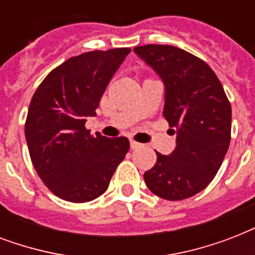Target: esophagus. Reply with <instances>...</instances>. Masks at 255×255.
Listing matches in <instances>:
<instances>
[{"label":"esophagus","mask_w":255,"mask_h":255,"mask_svg":"<svg viewBox=\"0 0 255 255\" xmlns=\"http://www.w3.org/2000/svg\"><path fill=\"white\" fill-rule=\"evenodd\" d=\"M141 147V144L137 143V141H135V140H131V148L132 149H136V148H140Z\"/></svg>","instance_id":"34e87169"}]
</instances>
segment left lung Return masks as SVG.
Masks as SVG:
<instances>
[{"mask_svg": "<svg viewBox=\"0 0 255 255\" xmlns=\"http://www.w3.org/2000/svg\"><path fill=\"white\" fill-rule=\"evenodd\" d=\"M133 51L164 82L163 115L177 135L170 155L156 152L144 181L169 201L192 197L209 185L228 152L230 102L213 70L193 54L169 45L137 46Z\"/></svg>", "mask_w": 255, "mask_h": 255, "instance_id": "left-lung-1", "label": "left lung"}]
</instances>
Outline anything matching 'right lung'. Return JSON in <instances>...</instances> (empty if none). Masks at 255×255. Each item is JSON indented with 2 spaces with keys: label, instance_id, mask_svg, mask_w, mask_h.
Listing matches in <instances>:
<instances>
[{
  "label": "right lung",
  "instance_id": "right-lung-1",
  "mask_svg": "<svg viewBox=\"0 0 255 255\" xmlns=\"http://www.w3.org/2000/svg\"><path fill=\"white\" fill-rule=\"evenodd\" d=\"M131 49L88 51L54 69L30 102L25 136L38 176L59 198L92 201L103 194L126 153L127 137L108 139L85 127Z\"/></svg>",
  "mask_w": 255,
  "mask_h": 255
}]
</instances>
